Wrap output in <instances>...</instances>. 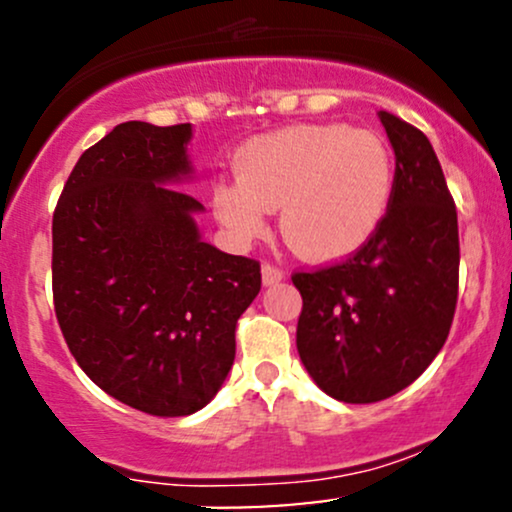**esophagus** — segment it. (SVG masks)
<instances>
[{"instance_id": "1", "label": "esophagus", "mask_w": 512, "mask_h": 512, "mask_svg": "<svg viewBox=\"0 0 512 512\" xmlns=\"http://www.w3.org/2000/svg\"><path fill=\"white\" fill-rule=\"evenodd\" d=\"M281 279H284V272H281V269L276 267V264H269V262L262 264V284L264 286L279 284Z\"/></svg>"}]
</instances>
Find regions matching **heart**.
I'll list each match as a JSON object with an SVG mask.
<instances>
[{
    "mask_svg": "<svg viewBox=\"0 0 512 512\" xmlns=\"http://www.w3.org/2000/svg\"><path fill=\"white\" fill-rule=\"evenodd\" d=\"M236 180L211 202L238 240L262 236L281 207V233L298 255L334 262L378 233L395 192V161L383 139L349 125H296L260 134L233 156Z\"/></svg>",
    "mask_w": 512,
    "mask_h": 512,
    "instance_id": "heart-1",
    "label": "heart"
}]
</instances>
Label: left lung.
Wrapping results in <instances>:
<instances>
[{
    "instance_id": "obj_1",
    "label": "left lung",
    "mask_w": 512,
    "mask_h": 512,
    "mask_svg": "<svg viewBox=\"0 0 512 512\" xmlns=\"http://www.w3.org/2000/svg\"><path fill=\"white\" fill-rule=\"evenodd\" d=\"M395 149L383 226L330 267L293 272L303 298L296 346L320 390L370 404L414 383L450 334L460 284L457 209L421 129L380 110Z\"/></svg>"
}]
</instances>
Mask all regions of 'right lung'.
I'll list each match as a JSON object with an SVG mask.
<instances>
[{"label":"right lung","instance_id":"1","mask_svg":"<svg viewBox=\"0 0 512 512\" xmlns=\"http://www.w3.org/2000/svg\"><path fill=\"white\" fill-rule=\"evenodd\" d=\"M190 125L122 122L86 149L52 214V298L81 370L151 416L195 414L236 358L260 262L199 238Z\"/></svg>","mask_w":512,"mask_h":512}]
</instances>
